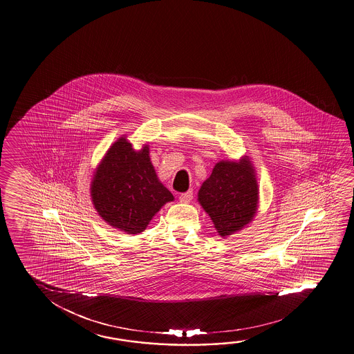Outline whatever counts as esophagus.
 Wrapping results in <instances>:
<instances>
[{"mask_svg": "<svg viewBox=\"0 0 354 354\" xmlns=\"http://www.w3.org/2000/svg\"><path fill=\"white\" fill-rule=\"evenodd\" d=\"M180 203H187L192 200V192H186L184 194H180Z\"/></svg>", "mask_w": 354, "mask_h": 354, "instance_id": "obj_1", "label": "esophagus"}]
</instances>
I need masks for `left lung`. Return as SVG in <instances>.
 <instances>
[{"instance_id": "obj_1", "label": "left lung", "mask_w": 354, "mask_h": 354, "mask_svg": "<svg viewBox=\"0 0 354 354\" xmlns=\"http://www.w3.org/2000/svg\"><path fill=\"white\" fill-rule=\"evenodd\" d=\"M197 200L221 237L231 236L247 226L257 214L259 200L254 167L250 158L217 162L200 187Z\"/></svg>"}]
</instances>
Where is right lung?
Instances as JSON below:
<instances>
[{"label":"right lung","mask_w":354,"mask_h":354,"mask_svg":"<svg viewBox=\"0 0 354 354\" xmlns=\"http://www.w3.org/2000/svg\"><path fill=\"white\" fill-rule=\"evenodd\" d=\"M93 206L102 220L128 234L143 232L173 194L158 179L149 147L133 149L120 137L95 170L90 186Z\"/></svg>","instance_id":"1"}]
</instances>
